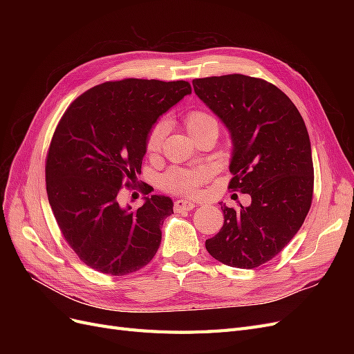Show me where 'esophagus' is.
Masks as SVG:
<instances>
[{
  "instance_id": "obj_1",
  "label": "esophagus",
  "mask_w": 354,
  "mask_h": 354,
  "mask_svg": "<svg viewBox=\"0 0 354 354\" xmlns=\"http://www.w3.org/2000/svg\"><path fill=\"white\" fill-rule=\"evenodd\" d=\"M195 208V203L192 201H186V199H178L174 202V211L176 212H187Z\"/></svg>"
}]
</instances>
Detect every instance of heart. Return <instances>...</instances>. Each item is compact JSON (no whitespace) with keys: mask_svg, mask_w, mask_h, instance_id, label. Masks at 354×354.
Here are the masks:
<instances>
[{"mask_svg":"<svg viewBox=\"0 0 354 354\" xmlns=\"http://www.w3.org/2000/svg\"><path fill=\"white\" fill-rule=\"evenodd\" d=\"M186 130L192 137L198 136L208 128H217L218 122L216 118L205 111H192L185 118ZM168 133V122L165 120L156 121L149 130L145 142L146 153L155 156L160 152L164 145L165 136ZM209 178V171L207 168H171L160 178V186L164 190L177 195H192L195 194L201 185Z\"/></svg>","mask_w":354,"mask_h":354,"instance_id":"1","label":"heart"}]
</instances>
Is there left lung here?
<instances>
[{"label": "left lung", "mask_w": 354, "mask_h": 354, "mask_svg": "<svg viewBox=\"0 0 354 354\" xmlns=\"http://www.w3.org/2000/svg\"><path fill=\"white\" fill-rule=\"evenodd\" d=\"M198 97L230 133V189L250 207L221 203L224 223L207 239L220 263L254 269L279 254L303 226L313 199L312 146L303 116L276 85L241 73L194 80Z\"/></svg>", "instance_id": "obj_1"}]
</instances>
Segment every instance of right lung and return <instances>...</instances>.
<instances>
[{"label":"right lung","mask_w":354,"mask_h":354,"mask_svg":"<svg viewBox=\"0 0 354 354\" xmlns=\"http://www.w3.org/2000/svg\"><path fill=\"white\" fill-rule=\"evenodd\" d=\"M190 93L187 81H109L63 113L46 160L47 195L63 238L91 269L124 276L155 257L173 201L152 195L131 209L118 195L142 173L151 127Z\"/></svg>","instance_id":"1"}]
</instances>
